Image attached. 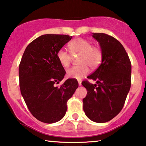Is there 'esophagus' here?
<instances>
[{
	"label": "esophagus",
	"mask_w": 146,
	"mask_h": 146,
	"mask_svg": "<svg viewBox=\"0 0 146 146\" xmlns=\"http://www.w3.org/2000/svg\"><path fill=\"white\" fill-rule=\"evenodd\" d=\"M78 83H79V86H80V85H81V80H78Z\"/></svg>",
	"instance_id": "34e87169"
}]
</instances>
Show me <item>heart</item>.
Instances as JSON below:
<instances>
[{
	"label": "heart",
	"mask_w": 146,
	"mask_h": 146,
	"mask_svg": "<svg viewBox=\"0 0 146 146\" xmlns=\"http://www.w3.org/2000/svg\"><path fill=\"white\" fill-rule=\"evenodd\" d=\"M72 55H78L79 65L67 69V76L69 78L80 79L88 74L89 67L96 69L102 63L103 54L100 47L91 45V41L83 38H77L68 44ZM57 58L64 67H68L72 61V56L63 48L57 52Z\"/></svg>",
	"instance_id": "b5f03b06"
}]
</instances>
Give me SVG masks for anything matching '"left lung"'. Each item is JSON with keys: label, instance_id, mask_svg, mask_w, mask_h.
Wrapping results in <instances>:
<instances>
[{"label": "left lung", "instance_id": "left-lung-1", "mask_svg": "<svg viewBox=\"0 0 146 146\" xmlns=\"http://www.w3.org/2000/svg\"><path fill=\"white\" fill-rule=\"evenodd\" d=\"M92 34L100 43L103 58L100 67L87 77L96 84L82 82L87 91L83 100V110L91 121L105 123L123 108L131 87V65L119 40L105 33Z\"/></svg>", "mask_w": 146, "mask_h": 146}]
</instances>
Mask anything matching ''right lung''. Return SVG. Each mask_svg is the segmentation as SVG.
I'll return each instance as SVG.
<instances>
[{"mask_svg":"<svg viewBox=\"0 0 146 146\" xmlns=\"http://www.w3.org/2000/svg\"><path fill=\"white\" fill-rule=\"evenodd\" d=\"M71 38L54 34L38 36L27 46L19 65L21 95L32 115L43 123H55L65 116L67 101L79 86L73 79L55 86L66 73L57 52Z\"/></svg>","mask_w":146,"mask_h":146,"instance_id":"right-lung-1","label":"right lung"}]
</instances>
